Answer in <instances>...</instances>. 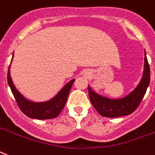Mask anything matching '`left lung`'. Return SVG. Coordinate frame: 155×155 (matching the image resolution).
<instances>
[{
    "mask_svg": "<svg viewBox=\"0 0 155 155\" xmlns=\"http://www.w3.org/2000/svg\"><path fill=\"white\" fill-rule=\"evenodd\" d=\"M150 81V65L145 51L144 70L142 78L138 86L128 95L122 98L110 99L103 97L101 95L93 91L92 89L88 86L90 99L93 106L99 114L106 117H117L130 114L136 110L140 105L142 98L149 86Z\"/></svg>",
    "mask_w": 155,
    "mask_h": 155,
    "instance_id": "8db88e82",
    "label": "left lung"
}]
</instances>
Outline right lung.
Listing matches in <instances>:
<instances>
[{
    "instance_id": "add662e5",
    "label": "right lung",
    "mask_w": 155,
    "mask_h": 155,
    "mask_svg": "<svg viewBox=\"0 0 155 155\" xmlns=\"http://www.w3.org/2000/svg\"><path fill=\"white\" fill-rule=\"evenodd\" d=\"M7 80L11 91L13 93L15 100L19 106L20 110L24 113L25 114L30 118L35 119H50L57 117L64 108L68 95L70 91L72 85L74 84L75 79H73L69 81L58 94L49 101H42V102H34L26 99L18 90L16 89L10 76V65L8 67Z\"/></svg>"
}]
</instances>
